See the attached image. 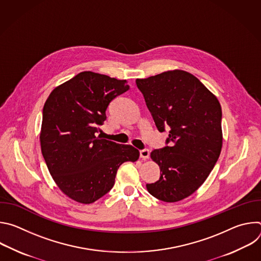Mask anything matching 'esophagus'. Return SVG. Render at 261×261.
I'll list each match as a JSON object with an SVG mask.
<instances>
[{
    "instance_id": "obj_1",
    "label": "esophagus",
    "mask_w": 261,
    "mask_h": 261,
    "mask_svg": "<svg viewBox=\"0 0 261 261\" xmlns=\"http://www.w3.org/2000/svg\"><path fill=\"white\" fill-rule=\"evenodd\" d=\"M139 156H140V158H142L143 160L148 159V157H150V151H148L147 148H142V150L139 151Z\"/></svg>"
}]
</instances>
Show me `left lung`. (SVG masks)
Returning <instances> with one entry per match:
<instances>
[{"mask_svg": "<svg viewBox=\"0 0 261 261\" xmlns=\"http://www.w3.org/2000/svg\"><path fill=\"white\" fill-rule=\"evenodd\" d=\"M136 86L158 131L169 129L166 145L151 153L160 177L146 189L162 201H179L204 182L220 156L221 105L198 79L182 70L136 80Z\"/></svg>", "mask_w": 261, "mask_h": 261, "instance_id": "left-lung-1", "label": "left lung"}]
</instances>
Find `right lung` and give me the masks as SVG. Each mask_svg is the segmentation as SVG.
I'll return each instance as SVG.
<instances>
[{"label":"right lung","instance_id":"obj_1","mask_svg":"<svg viewBox=\"0 0 261 261\" xmlns=\"http://www.w3.org/2000/svg\"><path fill=\"white\" fill-rule=\"evenodd\" d=\"M126 81L84 71L56 88L42 111L41 151L58 187L81 203H92L114 187L119 167L135 162L129 144L102 138L106 109L127 92Z\"/></svg>","mask_w":261,"mask_h":261}]
</instances>
